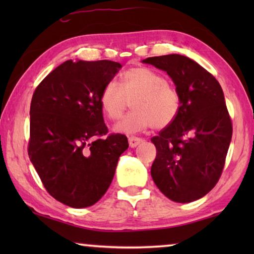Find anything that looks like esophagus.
Returning <instances> with one entry per match:
<instances>
[{
	"label": "esophagus",
	"mask_w": 254,
	"mask_h": 254,
	"mask_svg": "<svg viewBox=\"0 0 254 254\" xmlns=\"http://www.w3.org/2000/svg\"><path fill=\"white\" fill-rule=\"evenodd\" d=\"M142 141H143L142 139H140V137H136V136L128 137V144H130L131 148H135L136 145H139Z\"/></svg>",
	"instance_id": "34e87169"
}]
</instances>
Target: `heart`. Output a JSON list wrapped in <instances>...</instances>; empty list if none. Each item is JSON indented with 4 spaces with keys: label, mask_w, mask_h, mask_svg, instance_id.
Segmentation results:
<instances>
[{
    "label": "heart",
    "mask_w": 254,
    "mask_h": 254,
    "mask_svg": "<svg viewBox=\"0 0 254 254\" xmlns=\"http://www.w3.org/2000/svg\"><path fill=\"white\" fill-rule=\"evenodd\" d=\"M132 101L133 111L127 114L114 130L135 134L152 126L165 128L173 123L180 111V96L166 77L148 67H133L120 77V85L107 83L100 96L102 110L111 120H119Z\"/></svg>",
    "instance_id": "b5f03b06"
}]
</instances>
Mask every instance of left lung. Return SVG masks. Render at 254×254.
Instances as JSON below:
<instances>
[{
  "label": "left lung",
  "instance_id": "1",
  "mask_svg": "<svg viewBox=\"0 0 254 254\" xmlns=\"http://www.w3.org/2000/svg\"><path fill=\"white\" fill-rule=\"evenodd\" d=\"M142 63L165 70L180 96L178 117L151 139L157 149L152 179L169 199L190 203L212 190L224 168L233 131L224 94L210 72L185 56Z\"/></svg>",
  "mask_w": 254,
  "mask_h": 254
}]
</instances>
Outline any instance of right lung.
I'll list each match as a JSON object with an SVG mask.
<instances>
[{"instance_id":"obj_1","label":"right lung","mask_w":254,"mask_h":254,"mask_svg":"<svg viewBox=\"0 0 254 254\" xmlns=\"http://www.w3.org/2000/svg\"><path fill=\"white\" fill-rule=\"evenodd\" d=\"M121 67L111 60H67L33 93L29 158L47 191L70 207H88L102 198L128 147L126 135H107L100 103Z\"/></svg>"}]
</instances>
